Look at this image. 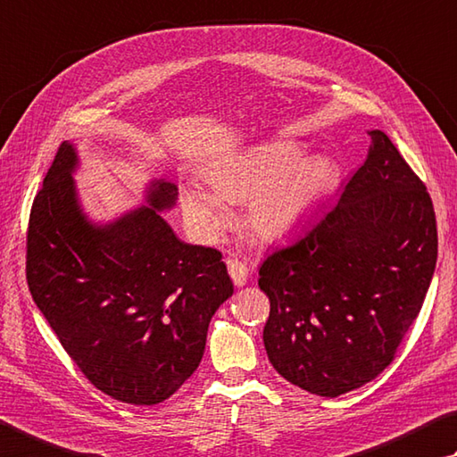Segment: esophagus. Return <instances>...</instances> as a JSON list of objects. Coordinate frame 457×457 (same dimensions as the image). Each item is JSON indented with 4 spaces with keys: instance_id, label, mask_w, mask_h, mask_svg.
I'll return each mask as SVG.
<instances>
[{
    "instance_id": "esophagus-1",
    "label": "esophagus",
    "mask_w": 457,
    "mask_h": 457,
    "mask_svg": "<svg viewBox=\"0 0 457 457\" xmlns=\"http://www.w3.org/2000/svg\"><path fill=\"white\" fill-rule=\"evenodd\" d=\"M226 263H228V271H229L231 279H234V284L245 286L247 278H250V270H247V265L244 262L236 260V257H228Z\"/></svg>"
}]
</instances>
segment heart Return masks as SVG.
<instances>
[{"mask_svg":"<svg viewBox=\"0 0 457 457\" xmlns=\"http://www.w3.org/2000/svg\"><path fill=\"white\" fill-rule=\"evenodd\" d=\"M294 142H271L245 149L212 165L205 181L212 192L187 187L181 207L204 239L226 228L229 212L223 202H245V226L260 239H281L302 226L334 192L339 170L328 155L305 157Z\"/></svg>","mask_w":457,"mask_h":457,"instance_id":"obj_1","label":"heart"}]
</instances>
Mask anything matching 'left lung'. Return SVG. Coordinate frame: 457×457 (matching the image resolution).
Wrapping results in <instances>:
<instances>
[{"mask_svg":"<svg viewBox=\"0 0 457 457\" xmlns=\"http://www.w3.org/2000/svg\"><path fill=\"white\" fill-rule=\"evenodd\" d=\"M337 202L260 268L271 366L321 397L361 387L392 363L437 260L431 197L384 131Z\"/></svg>","mask_w":457,"mask_h":457,"instance_id":"left-lung-1","label":"left lung"}]
</instances>
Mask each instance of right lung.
<instances>
[{
	"mask_svg": "<svg viewBox=\"0 0 457 457\" xmlns=\"http://www.w3.org/2000/svg\"><path fill=\"white\" fill-rule=\"evenodd\" d=\"M63 142L31 205L28 286L84 376L113 400H168L202 361L212 315L234 294L221 253L181 242L162 212L178 187L154 179L145 204L112 221L87 218Z\"/></svg>",
	"mask_w": 457,
	"mask_h": 457,
	"instance_id": "obj_1",
	"label": "right lung"
}]
</instances>
